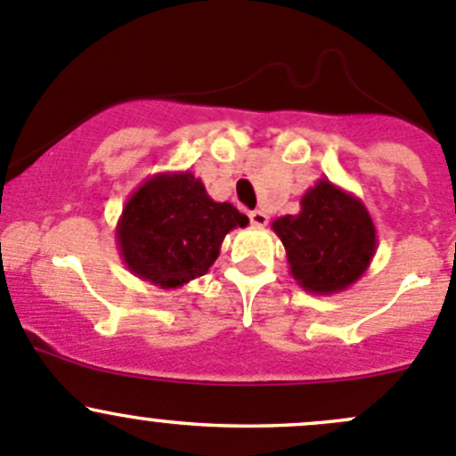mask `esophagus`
<instances>
[{"label": "esophagus", "mask_w": 456, "mask_h": 456, "mask_svg": "<svg viewBox=\"0 0 456 456\" xmlns=\"http://www.w3.org/2000/svg\"><path fill=\"white\" fill-rule=\"evenodd\" d=\"M249 220H251V224H256V227H265V224L269 223V216H266L265 211L256 209L249 214Z\"/></svg>", "instance_id": "esophagus-1"}]
</instances>
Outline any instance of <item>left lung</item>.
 Segmentation results:
<instances>
[{"label":"left lung","instance_id":"8db88e82","mask_svg":"<svg viewBox=\"0 0 456 456\" xmlns=\"http://www.w3.org/2000/svg\"><path fill=\"white\" fill-rule=\"evenodd\" d=\"M287 251L293 280L315 296L346 291L370 266L377 232L366 205L329 178H320L300 200V214L271 224Z\"/></svg>","mask_w":456,"mask_h":456}]
</instances>
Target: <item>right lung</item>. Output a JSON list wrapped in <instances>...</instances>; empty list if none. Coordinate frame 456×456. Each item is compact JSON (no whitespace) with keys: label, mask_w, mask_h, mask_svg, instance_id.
Segmentation results:
<instances>
[{"label":"right lung","mask_w":456,"mask_h":456,"mask_svg":"<svg viewBox=\"0 0 456 456\" xmlns=\"http://www.w3.org/2000/svg\"><path fill=\"white\" fill-rule=\"evenodd\" d=\"M249 218L216 202L191 172L154 174L132 191L117 223V247L136 278L181 289L209 271L224 236Z\"/></svg>","instance_id":"add662e5"}]
</instances>
